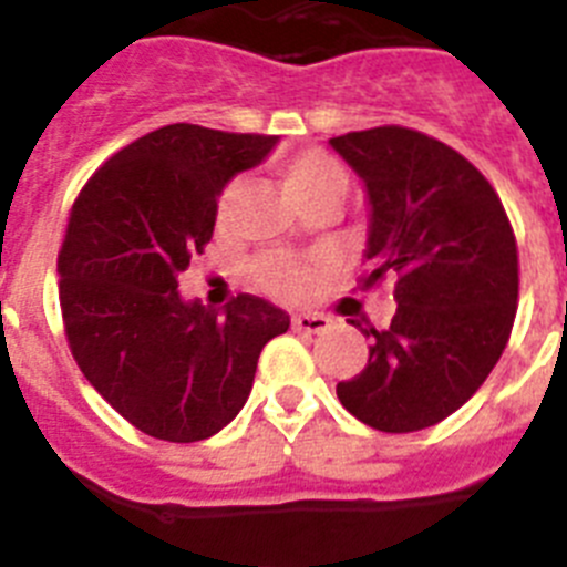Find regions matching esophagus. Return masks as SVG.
I'll return each instance as SVG.
<instances>
[{"label":"esophagus","instance_id":"esophagus-1","mask_svg":"<svg viewBox=\"0 0 567 567\" xmlns=\"http://www.w3.org/2000/svg\"><path fill=\"white\" fill-rule=\"evenodd\" d=\"M292 326L298 331H309V334H320V331H326L331 326V320L326 318V315H318V311H300V315H295L292 318Z\"/></svg>","mask_w":567,"mask_h":567}]
</instances>
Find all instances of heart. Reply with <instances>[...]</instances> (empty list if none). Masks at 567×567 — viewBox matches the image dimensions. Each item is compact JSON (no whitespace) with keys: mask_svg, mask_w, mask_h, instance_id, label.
Returning <instances> with one entry per match:
<instances>
[{"mask_svg":"<svg viewBox=\"0 0 567 567\" xmlns=\"http://www.w3.org/2000/svg\"><path fill=\"white\" fill-rule=\"evenodd\" d=\"M278 176L284 182V188H287L289 199L298 207H303L311 199H320V196H342V190H346V171L334 157L323 152H298L292 157L280 159ZM233 196H236V185H230L221 194L219 216H225ZM256 278L269 292L295 298V295L309 287V267L292 261V258L269 256L256 264Z\"/></svg>","mask_w":567,"mask_h":567,"instance_id":"obj_1","label":"heart"}]
</instances>
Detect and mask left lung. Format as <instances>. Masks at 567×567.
<instances>
[{
	"instance_id": "8db88e82",
	"label": "left lung",
	"mask_w": 567,
	"mask_h": 567,
	"mask_svg": "<svg viewBox=\"0 0 567 567\" xmlns=\"http://www.w3.org/2000/svg\"><path fill=\"white\" fill-rule=\"evenodd\" d=\"M329 145L368 199L360 287L396 280L391 326L362 329L373 337L368 362L337 399L382 433L433 427L484 385L512 334V225L484 174L427 134L382 126Z\"/></svg>"
}]
</instances>
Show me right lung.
Returning a JSON list of instances; mask_svg holds the SVG:
<instances>
[{"mask_svg": "<svg viewBox=\"0 0 567 567\" xmlns=\"http://www.w3.org/2000/svg\"><path fill=\"white\" fill-rule=\"evenodd\" d=\"M278 137L174 123L95 171L72 205L59 300L72 357L117 413L154 439H210L247 402L261 348L287 311L238 295L225 311L182 298L219 196L269 157Z\"/></svg>", "mask_w": 567, "mask_h": 567, "instance_id": "obj_1", "label": "right lung"}]
</instances>
